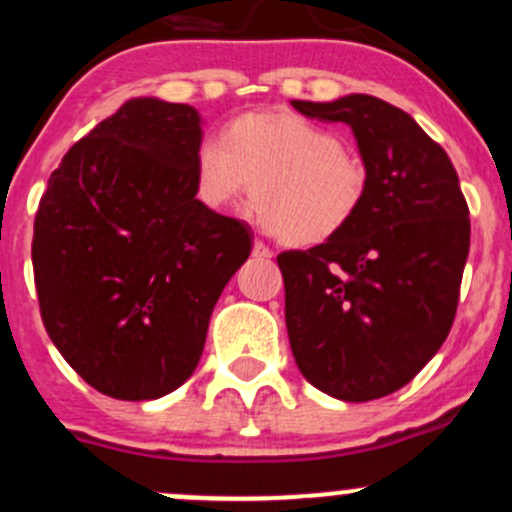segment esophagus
Masks as SVG:
<instances>
[{
	"label": "esophagus",
	"mask_w": 512,
	"mask_h": 512,
	"mask_svg": "<svg viewBox=\"0 0 512 512\" xmlns=\"http://www.w3.org/2000/svg\"><path fill=\"white\" fill-rule=\"evenodd\" d=\"M254 256H258V258H271L273 254H271V249H268V246L263 244V241H254Z\"/></svg>",
	"instance_id": "esophagus-1"
}]
</instances>
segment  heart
<instances>
[{"instance_id": "1", "label": "heart", "mask_w": 512, "mask_h": 512, "mask_svg": "<svg viewBox=\"0 0 512 512\" xmlns=\"http://www.w3.org/2000/svg\"><path fill=\"white\" fill-rule=\"evenodd\" d=\"M254 179L251 216L291 246H318L361 211L366 164L341 136L293 111H249L201 139L194 151V196L204 209L239 204Z\"/></svg>"}]
</instances>
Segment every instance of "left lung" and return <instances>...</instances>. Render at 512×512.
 Instances as JSON below:
<instances>
[{"label": "left lung", "instance_id": "1", "mask_svg": "<svg viewBox=\"0 0 512 512\" xmlns=\"http://www.w3.org/2000/svg\"><path fill=\"white\" fill-rule=\"evenodd\" d=\"M356 136L368 191L326 244L276 256L298 371L338 401L398 391L453 326L470 249L468 204L448 154L411 114L371 94L291 101Z\"/></svg>", "mask_w": 512, "mask_h": 512}]
</instances>
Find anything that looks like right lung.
<instances>
[{
	"mask_svg": "<svg viewBox=\"0 0 512 512\" xmlns=\"http://www.w3.org/2000/svg\"><path fill=\"white\" fill-rule=\"evenodd\" d=\"M201 124L189 104L124 101L67 151L39 201L44 328L119 401H154L196 371L216 301L254 244L249 224L196 201Z\"/></svg>",
	"mask_w": 512,
	"mask_h": 512,
	"instance_id": "obj_1",
	"label": "right lung"
}]
</instances>
